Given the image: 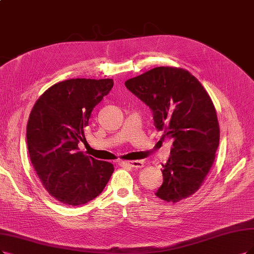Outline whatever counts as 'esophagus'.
<instances>
[{"instance_id": "obj_1", "label": "esophagus", "mask_w": 254, "mask_h": 254, "mask_svg": "<svg viewBox=\"0 0 254 254\" xmlns=\"http://www.w3.org/2000/svg\"><path fill=\"white\" fill-rule=\"evenodd\" d=\"M126 164H127L128 166L133 167V168H142L144 166L143 161H139V160H135V161H127L125 162Z\"/></svg>"}]
</instances>
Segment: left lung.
Segmentation results:
<instances>
[{"mask_svg": "<svg viewBox=\"0 0 254 254\" xmlns=\"http://www.w3.org/2000/svg\"><path fill=\"white\" fill-rule=\"evenodd\" d=\"M126 87L153 112L162 138L173 139L156 192L176 203L198 190L213 164L220 127L213 102L201 82L182 68L157 67L127 79Z\"/></svg>", "mask_w": 254, "mask_h": 254, "instance_id": "obj_1", "label": "left lung"}]
</instances>
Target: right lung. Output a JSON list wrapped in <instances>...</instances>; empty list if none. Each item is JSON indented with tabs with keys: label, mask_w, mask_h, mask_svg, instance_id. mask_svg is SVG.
I'll return each instance as SVG.
<instances>
[{
	"label": "right lung",
	"mask_w": 254,
	"mask_h": 254,
	"mask_svg": "<svg viewBox=\"0 0 254 254\" xmlns=\"http://www.w3.org/2000/svg\"><path fill=\"white\" fill-rule=\"evenodd\" d=\"M114 81L73 78L53 84L36 100L27 124V146L36 175L54 199L77 206L96 198L114 172L107 161L78 151L91 113Z\"/></svg>",
	"instance_id": "obj_1"
}]
</instances>
